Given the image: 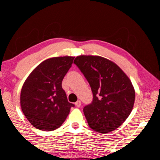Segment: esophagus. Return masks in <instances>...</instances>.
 <instances>
[{"label": "esophagus", "instance_id": "34e87169", "mask_svg": "<svg viewBox=\"0 0 160 160\" xmlns=\"http://www.w3.org/2000/svg\"><path fill=\"white\" fill-rule=\"evenodd\" d=\"M75 105H76V107L80 108V106H81V102H80V101H78V102L75 103Z\"/></svg>", "mask_w": 160, "mask_h": 160}]
</instances>
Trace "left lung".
<instances>
[{
    "label": "left lung",
    "mask_w": 160,
    "mask_h": 160,
    "mask_svg": "<svg viewBox=\"0 0 160 160\" xmlns=\"http://www.w3.org/2000/svg\"><path fill=\"white\" fill-rule=\"evenodd\" d=\"M74 63L89 82L93 94L92 102L83 108L89 127L102 134L120 127L135 103V92L130 79L117 64L102 56L81 55Z\"/></svg>",
    "instance_id": "8db88e82"
}]
</instances>
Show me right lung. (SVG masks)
Here are the masks:
<instances>
[{
	"mask_svg": "<svg viewBox=\"0 0 160 160\" xmlns=\"http://www.w3.org/2000/svg\"><path fill=\"white\" fill-rule=\"evenodd\" d=\"M74 58H48L37 66L24 82L20 105L27 120L38 129L47 132L59 128L74 106L68 102L62 87Z\"/></svg>",
	"mask_w": 160,
	"mask_h": 160,
	"instance_id": "obj_1",
	"label": "right lung"
}]
</instances>
